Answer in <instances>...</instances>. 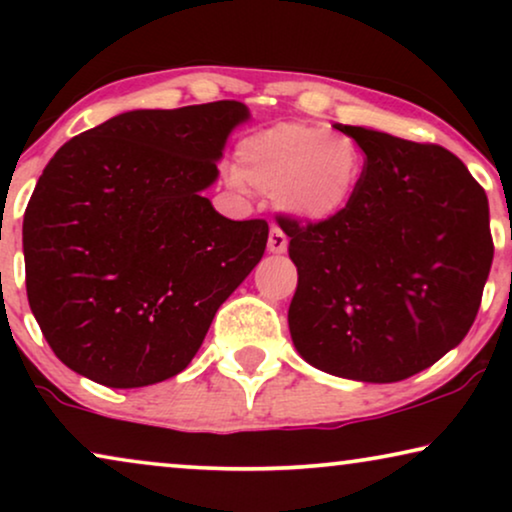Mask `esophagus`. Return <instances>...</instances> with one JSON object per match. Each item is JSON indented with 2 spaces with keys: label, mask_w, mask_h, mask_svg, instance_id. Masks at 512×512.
I'll return each instance as SVG.
<instances>
[{
  "label": "esophagus",
  "mask_w": 512,
  "mask_h": 512,
  "mask_svg": "<svg viewBox=\"0 0 512 512\" xmlns=\"http://www.w3.org/2000/svg\"><path fill=\"white\" fill-rule=\"evenodd\" d=\"M286 247H289V240H286L284 230L272 226L270 228V237H268V249L272 251V254H284Z\"/></svg>",
  "instance_id": "esophagus-1"
}]
</instances>
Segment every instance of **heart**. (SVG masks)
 Masks as SVG:
<instances>
[{
	"instance_id": "obj_1",
	"label": "heart",
	"mask_w": 512,
	"mask_h": 512,
	"mask_svg": "<svg viewBox=\"0 0 512 512\" xmlns=\"http://www.w3.org/2000/svg\"><path fill=\"white\" fill-rule=\"evenodd\" d=\"M363 151L352 137L310 123H277L251 132L235 149V184L275 195L303 221H328L352 202Z\"/></svg>"
}]
</instances>
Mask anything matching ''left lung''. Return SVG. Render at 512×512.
<instances>
[{
	"instance_id": "1",
	"label": "left lung",
	"mask_w": 512,
	"mask_h": 512,
	"mask_svg": "<svg viewBox=\"0 0 512 512\" xmlns=\"http://www.w3.org/2000/svg\"><path fill=\"white\" fill-rule=\"evenodd\" d=\"M366 153L338 216H284L293 345L314 368L398 382L466 338L494 258L485 188L443 146L338 125Z\"/></svg>"
}]
</instances>
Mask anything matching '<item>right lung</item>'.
<instances>
[{"label":"right lung","instance_id":"1","mask_svg":"<svg viewBox=\"0 0 512 512\" xmlns=\"http://www.w3.org/2000/svg\"><path fill=\"white\" fill-rule=\"evenodd\" d=\"M242 102L139 109L62 144L23 221L25 286L55 356L104 387L181 373L256 268L268 221L202 198Z\"/></svg>","mask_w":512,"mask_h":512}]
</instances>
